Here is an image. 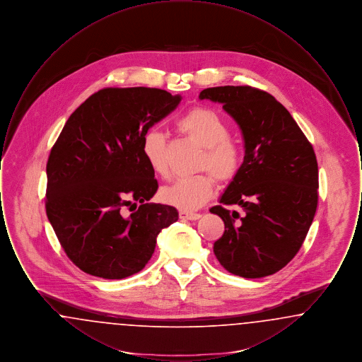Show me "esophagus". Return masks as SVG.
<instances>
[{"mask_svg":"<svg viewBox=\"0 0 362 362\" xmlns=\"http://www.w3.org/2000/svg\"><path fill=\"white\" fill-rule=\"evenodd\" d=\"M179 217H180L182 220L197 221V220H199L202 216H201L199 213H191V211H185V210H182V211H179Z\"/></svg>","mask_w":362,"mask_h":362,"instance_id":"34e87169","label":"esophagus"}]
</instances>
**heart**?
I'll list each match as a JSON object with an SVG mask.
<instances>
[{"instance_id":"b5f03b06","label":"heart","mask_w":362,"mask_h":362,"mask_svg":"<svg viewBox=\"0 0 362 362\" xmlns=\"http://www.w3.org/2000/svg\"><path fill=\"white\" fill-rule=\"evenodd\" d=\"M177 129L198 142L205 152L199 168L207 170L216 179L228 182L239 171L241 164L240 146L229 138L226 122L213 110L192 108L176 122ZM142 153L153 173L168 176L165 156V136L156 130H148L142 137ZM216 185L209 173H199L177 179L161 191V198L168 205L185 211L197 210L213 197Z\"/></svg>"}]
</instances>
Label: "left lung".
I'll return each instance as SVG.
<instances>
[{
	"label": "left lung",
	"instance_id": "obj_1",
	"mask_svg": "<svg viewBox=\"0 0 362 362\" xmlns=\"http://www.w3.org/2000/svg\"><path fill=\"white\" fill-rule=\"evenodd\" d=\"M199 99L223 104L240 127L244 160L210 209L225 224L213 251L229 273L272 276L298 252L317 207L319 173L310 141L291 112L270 93L252 86H214ZM223 204H239L240 218Z\"/></svg>",
	"mask_w": 362,
	"mask_h": 362
}]
</instances>
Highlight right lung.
<instances>
[{
	"mask_svg": "<svg viewBox=\"0 0 362 362\" xmlns=\"http://www.w3.org/2000/svg\"><path fill=\"white\" fill-rule=\"evenodd\" d=\"M157 88H104L65 123L47 161L46 213L70 260L86 274L141 272L161 229L179 218L149 204L158 189L142 137L180 103Z\"/></svg>",
	"mask_w": 362,
	"mask_h": 362,
	"instance_id": "add662e5",
	"label": "right lung"
}]
</instances>
